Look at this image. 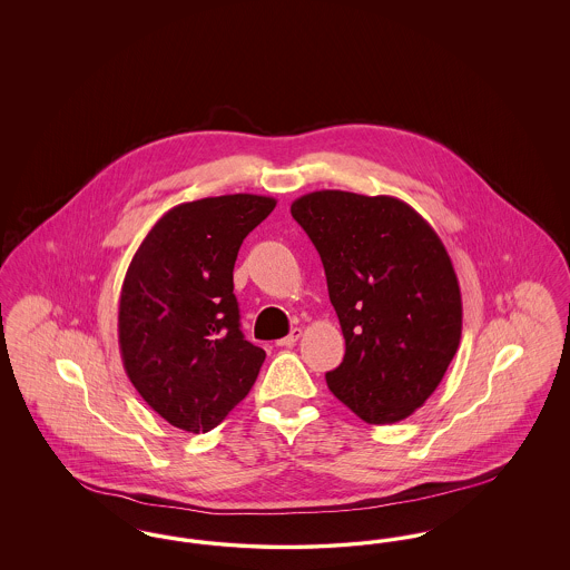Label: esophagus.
Listing matches in <instances>:
<instances>
[{"label":"esophagus","instance_id":"esophagus-1","mask_svg":"<svg viewBox=\"0 0 570 570\" xmlns=\"http://www.w3.org/2000/svg\"><path fill=\"white\" fill-rule=\"evenodd\" d=\"M301 333H303V331H301L298 326H295V328H293V331H291L286 337L277 340V346H279V348H293V346L297 344L298 337H301Z\"/></svg>","mask_w":570,"mask_h":570}]
</instances>
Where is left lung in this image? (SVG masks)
Masks as SVG:
<instances>
[{
  "mask_svg": "<svg viewBox=\"0 0 570 570\" xmlns=\"http://www.w3.org/2000/svg\"><path fill=\"white\" fill-rule=\"evenodd\" d=\"M316 245L346 354L331 393L372 425L407 419L461 340V293L434 228L393 196L321 190L291 205Z\"/></svg>",
  "mask_w": 570,
  "mask_h": 570,
  "instance_id": "obj_1",
  "label": "left lung"
}]
</instances>
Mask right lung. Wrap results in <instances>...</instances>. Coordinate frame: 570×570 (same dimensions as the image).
Masks as SVG:
<instances>
[{
  "mask_svg": "<svg viewBox=\"0 0 570 570\" xmlns=\"http://www.w3.org/2000/svg\"><path fill=\"white\" fill-rule=\"evenodd\" d=\"M275 198L184 203L147 233L119 297V351L140 397L170 425L205 434L249 393L265 351L239 328L233 269Z\"/></svg>",
  "mask_w": 570,
  "mask_h": 570,
  "instance_id": "obj_1",
  "label": "right lung"
}]
</instances>
